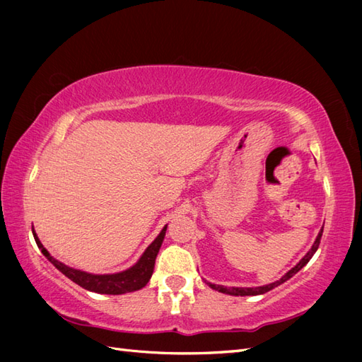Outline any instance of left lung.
I'll list each match as a JSON object with an SVG mask.
<instances>
[{
	"instance_id": "obj_1",
	"label": "left lung",
	"mask_w": 362,
	"mask_h": 362,
	"mask_svg": "<svg viewBox=\"0 0 362 362\" xmlns=\"http://www.w3.org/2000/svg\"><path fill=\"white\" fill-rule=\"evenodd\" d=\"M322 232H324V227L320 228V232H319V235H317V238H316V241H314V244L311 245V249H310L308 252H306V255H305L302 259H300L298 263L291 269V271H288L286 274H284L280 280H276V281H274V283H269V284H264V286H257V288H235V286L226 288V286H222V284H213V283H206V284H209V286H210L211 289L218 291V292H222V294H228V296H241V297H244V296H261V294H266V292H269L271 289H274V288H276V286H280L281 283L288 281V280L291 279V276H294V275L300 271V269L308 264V261L313 258L314 253H316V250L319 249Z\"/></svg>"
}]
</instances>
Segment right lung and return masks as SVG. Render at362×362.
Listing matches in <instances>:
<instances>
[{"mask_svg": "<svg viewBox=\"0 0 362 362\" xmlns=\"http://www.w3.org/2000/svg\"><path fill=\"white\" fill-rule=\"evenodd\" d=\"M166 228L168 226L161 228L158 236L148 245V249L143 252L140 259H138L132 267H129L126 271H121L117 274H103V275L90 274L86 271H81V269H74L60 263L59 259L51 257V253L43 247V244L40 243V240H38L35 230H33V233H34L38 249L42 250L43 255L71 281L79 284V286H82L83 289L98 292V294L119 296V294H126V292L138 291L148 284L153 272V266H156V258L158 255L161 243L165 240Z\"/></svg>", "mask_w": 362, "mask_h": 362, "instance_id": "add662e5", "label": "right lung"}]
</instances>
